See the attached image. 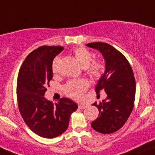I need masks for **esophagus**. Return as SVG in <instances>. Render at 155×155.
I'll list each match as a JSON object with an SVG mask.
<instances>
[{"instance_id":"34e87169","label":"esophagus","mask_w":155,"mask_h":155,"mask_svg":"<svg viewBox=\"0 0 155 155\" xmlns=\"http://www.w3.org/2000/svg\"><path fill=\"white\" fill-rule=\"evenodd\" d=\"M87 107V106L86 104H81L78 105V107L80 109H85Z\"/></svg>"}]
</instances>
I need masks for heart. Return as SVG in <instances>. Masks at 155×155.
<instances>
[{
  "label": "heart",
  "mask_w": 155,
  "mask_h": 155,
  "mask_svg": "<svg viewBox=\"0 0 155 155\" xmlns=\"http://www.w3.org/2000/svg\"><path fill=\"white\" fill-rule=\"evenodd\" d=\"M74 55L77 61L83 68L87 69V72L92 78H98L102 75L104 71V64L102 61H96L91 64L93 59L92 53L83 47H78L74 49ZM59 61V58L56 57L52 62V71L55 72L57 70V65ZM88 87V83L85 80L71 81L64 85V91L65 94L75 100H79Z\"/></svg>",
  "instance_id": "b5f03b06"
}]
</instances>
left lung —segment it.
<instances>
[{"label":"left lung","instance_id":"1","mask_svg":"<svg viewBox=\"0 0 155 155\" xmlns=\"http://www.w3.org/2000/svg\"><path fill=\"white\" fill-rule=\"evenodd\" d=\"M102 54L105 60V71L99 79L95 91L104 90L105 100L93 105L99 110V116L91 123L94 130L110 134L123 127L134 107L135 80L130 64L120 51L109 44L97 42L87 44Z\"/></svg>","mask_w":155,"mask_h":155}]
</instances>
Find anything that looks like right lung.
<instances>
[{
  "label": "right lung",
  "instance_id": "add662e5",
  "mask_svg": "<svg viewBox=\"0 0 155 155\" xmlns=\"http://www.w3.org/2000/svg\"><path fill=\"white\" fill-rule=\"evenodd\" d=\"M64 48L43 46L29 53L20 67L17 78V96L20 113L25 123L42 138H53L68 127L78 104L61 98L54 104L44 97L46 85L52 79V61Z\"/></svg>",
  "mask_w": 155,
  "mask_h": 155
}]
</instances>
